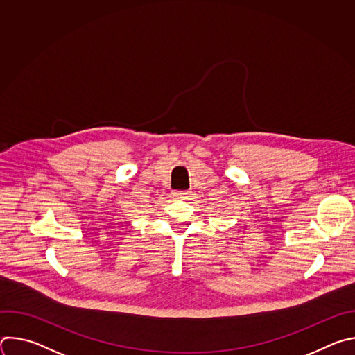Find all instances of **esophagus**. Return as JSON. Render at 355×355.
Wrapping results in <instances>:
<instances>
[{"label": "esophagus", "mask_w": 355, "mask_h": 355, "mask_svg": "<svg viewBox=\"0 0 355 355\" xmlns=\"http://www.w3.org/2000/svg\"><path fill=\"white\" fill-rule=\"evenodd\" d=\"M188 195H189L188 191H174L173 192V196H175V198H188Z\"/></svg>", "instance_id": "34e87169"}]
</instances>
